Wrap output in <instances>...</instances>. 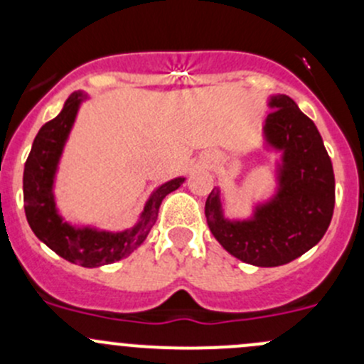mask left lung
<instances>
[{
	"label": "left lung",
	"mask_w": 364,
	"mask_h": 364,
	"mask_svg": "<svg viewBox=\"0 0 364 364\" xmlns=\"http://www.w3.org/2000/svg\"><path fill=\"white\" fill-rule=\"evenodd\" d=\"M266 142L282 151L278 193L250 220H227L218 188L205 200L209 230L230 255L259 267L287 264L314 248L335 209V174L317 127L292 98L271 97Z\"/></svg>",
	"instance_id": "8db88e82"
}]
</instances>
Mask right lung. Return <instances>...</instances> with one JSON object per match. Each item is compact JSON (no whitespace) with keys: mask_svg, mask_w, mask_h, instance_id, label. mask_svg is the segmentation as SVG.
<instances>
[{"mask_svg":"<svg viewBox=\"0 0 364 364\" xmlns=\"http://www.w3.org/2000/svg\"><path fill=\"white\" fill-rule=\"evenodd\" d=\"M82 100V93H73L65 102L63 111L54 119L47 121L36 134L24 165V211L35 236L50 250L67 259L68 262L79 264L82 267H98L124 259L144 243L159 218L161 200L165 196L178 190L185 178L171 179L159 186L146 203L137 225L123 232H107L91 227L77 229L63 222V218L58 215L53 196L54 174Z\"/></svg>","mask_w":364,"mask_h":364,"instance_id":"right-lung-1","label":"right lung"}]
</instances>
